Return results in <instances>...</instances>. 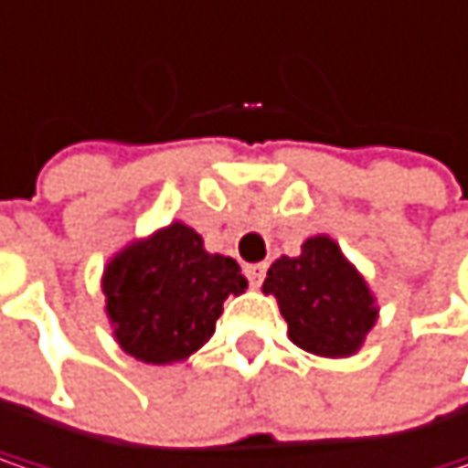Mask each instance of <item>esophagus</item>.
Returning <instances> with one entry per match:
<instances>
[{
  "label": "esophagus",
  "instance_id": "34e87169",
  "mask_svg": "<svg viewBox=\"0 0 468 468\" xmlns=\"http://www.w3.org/2000/svg\"><path fill=\"white\" fill-rule=\"evenodd\" d=\"M265 271H268V265H262V262H257V265H243V273H246L251 286H260V283H262Z\"/></svg>",
  "mask_w": 468,
  "mask_h": 468
}]
</instances>
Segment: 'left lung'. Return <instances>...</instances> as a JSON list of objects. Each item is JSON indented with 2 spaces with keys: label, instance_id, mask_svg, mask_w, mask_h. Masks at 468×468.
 Listing matches in <instances>:
<instances>
[{
  "label": "left lung",
  "instance_id": "obj_1",
  "mask_svg": "<svg viewBox=\"0 0 468 468\" xmlns=\"http://www.w3.org/2000/svg\"><path fill=\"white\" fill-rule=\"evenodd\" d=\"M262 292L276 294L292 343L316 356L356 354L378 319L367 281L326 235L308 238L300 257L276 260Z\"/></svg>",
  "mask_w": 468,
  "mask_h": 468
}]
</instances>
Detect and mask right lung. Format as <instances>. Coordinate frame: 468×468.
I'll return each mask as SVG.
<instances>
[{
  "instance_id": "add662e5",
  "label": "right lung",
  "mask_w": 468,
  "mask_h": 468,
  "mask_svg": "<svg viewBox=\"0 0 468 468\" xmlns=\"http://www.w3.org/2000/svg\"><path fill=\"white\" fill-rule=\"evenodd\" d=\"M101 286L120 348L147 364H171L214 335L222 303L246 289V278L235 260L208 254L200 235L174 222L122 249Z\"/></svg>"
}]
</instances>
